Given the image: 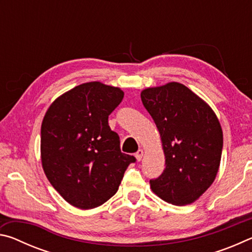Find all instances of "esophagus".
<instances>
[{"label":"esophagus","instance_id":"esophagus-1","mask_svg":"<svg viewBox=\"0 0 252 252\" xmlns=\"http://www.w3.org/2000/svg\"><path fill=\"white\" fill-rule=\"evenodd\" d=\"M143 155H144V152H143L142 149H139L138 152L135 153V158H136V160H138V161H141V160H142V157H143Z\"/></svg>","mask_w":252,"mask_h":252}]
</instances>
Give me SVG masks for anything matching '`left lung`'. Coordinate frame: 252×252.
I'll list each match as a JSON object with an SVG mask.
<instances>
[{
    "instance_id": "1",
    "label": "left lung",
    "mask_w": 252,
    "mask_h": 252,
    "mask_svg": "<svg viewBox=\"0 0 252 252\" xmlns=\"http://www.w3.org/2000/svg\"><path fill=\"white\" fill-rule=\"evenodd\" d=\"M141 100L159 131L165 157V169L150 180L151 190L176 206L194 202L219 170L223 134L218 118L207 102L178 82L144 89Z\"/></svg>"
}]
</instances>
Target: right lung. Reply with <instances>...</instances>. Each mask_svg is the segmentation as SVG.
<instances>
[{"label":"right lung","instance_id":"obj_1","mask_svg":"<svg viewBox=\"0 0 252 252\" xmlns=\"http://www.w3.org/2000/svg\"><path fill=\"white\" fill-rule=\"evenodd\" d=\"M120 88L101 82L80 84L49 106L41 126L44 173L73 207L93 209L117 193L133 156L120 150L108 119L121 103Z\"/></svg>","mask_w":252,"mask_h":252}]
</instances>
